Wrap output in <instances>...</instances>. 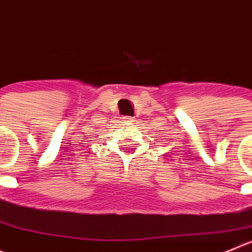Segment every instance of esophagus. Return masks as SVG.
I'll use <instances>...</instances> for the list:
<instances>
[{
	"mask_svg": "<svg viewBox=\"0 0 252 252\" xmlns=\"http://www.w3.org/2000/svg\"><path fill=\"white\" fill-rule=\"evenodd\" d=\"M122 120H124V121H126V120H127V121H132L130 116H124V117H122Z\"/></svg>",
	"mask_w": 252,
	"mask_h": 252,
	"instance_id": "esophagus-1",
	"label": "esophagus"
}]
</instances>
